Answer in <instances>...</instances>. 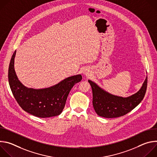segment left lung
Here are the masks:
<instances>
[{
  "label": "left lung",
  "mask_w": 157,
  "mask_h": 157,
  "mask_svg": "<svg viewBox=\"0 0 157 157\" xmlns=\"http://www.w3.org/2000/svg\"><path fill=\"white\" fill-rule=\"evenodd\" d=\"M93 91V104L97 114L105 118H116L123 116L143 100L147 91V77L140 90L127 98L110 94L103 90L96 83L88 80Z\"/></svg>",
  "instance_id": "8db88e82"
}]
</instances>
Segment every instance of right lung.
Returning a JSON list of instances; mask_svg holds the SVG:
<instances>
[{
    "mask_svg": "<svg viewBox=\"0 0 157 157\" xmlns=\"http://www.w3.org/2000/svg\"><path fill=\"white\" fill-rule=\"evenodd\" d=\"M13 53L9 64L8 78L12 94L19 105L28 113L41 118L59 115L64 107L71 88L82 79L78 75L67 78L52 87L35 89L28 88L18 79L14 70Z\"/></svg>",
    "mask_w": 157,
    "mask_h": 157,
    "instance_id": "obj_1",
    "label": "right lung"
}]
</instances>
